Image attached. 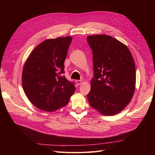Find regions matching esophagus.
Wrapping results in <instances>:
<instances>
[{
	"label": "esophagus",
	"instance_id": "obj_1",
	"mask_svg": "<svg viewBox=\"0 0 155 155\" xmlns=\"http://www.w3.org/2000/svg\"><path fill=\"white\" fill-rule=\"evenodd\" d=\"M76 83H77V85H81V83H82V81L81 80H76Z\"/></svg>",
	"mask_w": 155,
	"mask_h": 155
}]
</instances>
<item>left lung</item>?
I'll list each match as a JSON object with an SVG mask.
<instances>
[{
  "mask_svg": "<svg viewBox=\"0 0 155 155\" xmlns=\"http://www.w3.org/2000/svg\"><path fill=\"white\" fill-rule=\"evenodd\" d=\"M92 51L94 76L87 94L90 105L101 114L119 113L132 99L136 70L132 54L120 41L106 35L87 37Z\"/></svg>",
  "mask_w": 155,
  "mask_h": 155,
  "instance_id": "obj_1",
  "label": "left lung"
}]
</instances>
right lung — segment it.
I'll return each mask as SVG.
<instances>
[{"instance_id":"obj_1","label":"right lung","mask_w":155,"mask_h":155,"mask_svg":"<svg viewBox=\"0 0 155 155\" xmlns=\"http://www.w3.org/2000/svg\"><path fill=\"white\" fill-rule=\"evenodd\" d=\"M72 38L48 39L32 51L23 68V90L38 109L55 111L68 104L76 91L75 83L65 78L64 61Z\"/></svg>"}]
</instances>
